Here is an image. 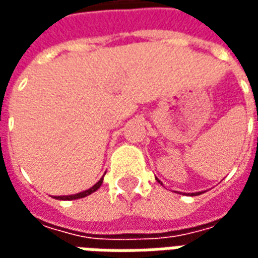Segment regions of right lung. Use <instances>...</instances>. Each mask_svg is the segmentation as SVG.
Masks as SVG:
<instances>
[{
	"label": "right lung",
	"mask_w": 258,
	"mask_h": 258,
	"mask_svg": "<svg viewBox=\"0 0 258 258\" xmlns=\"http://www.w3.org/2000/svg\"><path fill=\"white\" fill-rule=\"evenodd\" d=\"M102 185V178L96 182L94 186H91L90 189L84 190V192H80V194H76V195H70V196H55V199H60V200H74V199H80V198H85V196H88L91 195L92 192H95L98 190V188Z\"/></svg>",
	"instance_id": "obj_1"
}]
</instances>
